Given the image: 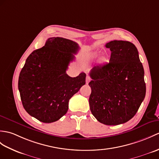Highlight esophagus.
Wrapping results in <instances>:
<instances>
[{"instance_id": "esophagus-1", "label": "esophagus", "mask_w": 159, "mask_h": 159, "mask_svg": "<svg viewBox=\"0 0 159 159\" xmlns=\"http://www.w3.org/2000/svg\"><path fill=\"white\" fill-rule=\"evenodd\" d=\"M91 80V79L89 78V76H87L86 77V83L87 84H88L89 83V81Z\"/></svg>"}]
</instances>
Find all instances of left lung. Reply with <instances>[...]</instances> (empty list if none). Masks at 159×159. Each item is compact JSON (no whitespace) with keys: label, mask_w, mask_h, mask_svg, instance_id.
I'll return each mask as SVG.
<instances>
[{"label":"left lung","mask_w":159,"mask_h":159,"mask_svg":"<svg viewBox=\"0 0 159 159\" xmlns=\"http://www.w3.org/2000/svg\"><path fill=\"white\" fill-rule=\"evenodd\" d=\"M110 61L91 69L89 102L92 114L106 125L123 124L131 119L144 99V70L134 44L112 40Z\"/></svg>","instance_id":"8db88e82"}]
</instances>
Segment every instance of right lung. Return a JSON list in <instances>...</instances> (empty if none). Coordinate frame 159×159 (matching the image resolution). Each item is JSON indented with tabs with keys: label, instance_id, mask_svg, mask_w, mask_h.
Masks as SVG:
<instances>
[{
	"label": "right lung",
	"instance_id": "right-lung-1",
	"mask_svg": "<svg viewBox=\"0 0 159 159\" xmlns=\"http://www.w3.org/2000/svg\"><path fill=\"white\" fill-rule=\"evenodd\" d=\"M79 49L72 40L52 37L28 57L20 74L18 89L30 115L50 123L67 112L70 99L85 84V73L74 78L66 74Z\"/></svg>",
	"mask_w": 159,
	"mask_h": 159
}]
</instances>
